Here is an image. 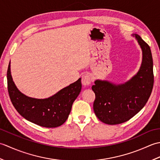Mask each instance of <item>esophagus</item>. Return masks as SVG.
<instances>
[{
  "mask_svg": "<svg viewBox=\"0 0 160 160\" xmlns=\"http://www.w3.org/2000/svg\"><path fill=\"white\" fill-rule=\"evenodd\" d=\"M91 83V78L89 74H84L82 77V84L84 87L89 86Z\"/></svg>",
  "mask_w": 160,
  "mask_h": 160,
  "instance_id": "obj_1",
  "label": "esophagus"
}]
</instances>
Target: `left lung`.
Returning a JSON list of instances; mask_svg holds the SVG:
<instances>
[{"mask_svg":"<svg viewBox=\"0 0 160 160\" xmlns=\"http://www.w3.org/2000/svg\"><path fill=\"white\" fill-rule=\"evenodd\" d=\"M142 52L140 69L122 84L96 80L92 90L96 94L93 111L105 124L115 125L127 122L140 111L150 97L154 82L151 51L141 37L134 33Z\"/></svg>","mask_w":160,"mask_h":160,"instance_id":"obj_1","label":"left lung"}]
</instances>
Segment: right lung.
Listing matches in <instances>:
<instances>
[{
	"label": "right lung",
	"mask_w": 160,
	"mask_h": 160,
	"mask_svg": "<svg viewBox=\"0 0 160 160\" xmlns=\"http://www.w3.org/2000/svg\"><path fill=\"white\" fill-rule=\"evenodd\" d=\"M10 67L9 62L7 73L8 92L13 107L20 115L27 120L46 128H55L64 124L82 89L81 78L52 96L38 99L27 96L18 90L13 81Z\"/></svg>",
	"instance_id": "obj_1"
}]
</instances>
